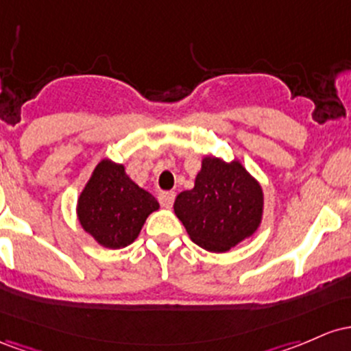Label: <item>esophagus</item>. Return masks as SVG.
<instances>
[{
  "label": "esophagus",
  "mask_w": 351,
  "mask_h": 351,
  "mask_svg": "<svg viewBox=\"0 0 351 351\" xmlns=\"http://www.w3.org/2000/svg\"><path fill=\"white\" fill-rule=\"evenodd\" d=\"M174 199H176V194L172 191L160 192L159 194V202L164 208H171L172 204H174Z\"/></svg>",
  "instance_id": "34e87169"
}]
</instances>
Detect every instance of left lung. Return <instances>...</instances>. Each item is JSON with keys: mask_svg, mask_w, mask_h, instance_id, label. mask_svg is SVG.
<instances>
[{"mask_svg": "<svg viewBox=\"0 0 351 351\" xmlns=\"http://www.w3.org/2000/svg\"><path fill=\"white\" fill-rule=\"evenodd\" d=\"M174 212L192 242L222 254L255 234L262 222L263 192L239 160L207 156L194 189L176 197Z\"/></svg>", "mask_w": 351, "mask_h": 351, "instance_id": "obj_1", "label": "left lung"}]
</instances>
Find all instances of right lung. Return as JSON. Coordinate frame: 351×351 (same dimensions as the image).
Wrapping results in <instances>:
<instances>
[{"instance_id":"add662e5","label":"right lung","mask_w":351,"mask_h":351,"mask_svg":"<svg viewBox=\"0 0 351 351\" xmlns=\"http://www.w3.org/2000/svg\"><path fill=\"white\" fill-rule=\"evenodd\" d=\"M159 208L156 197L125 174L123 164L101 160L77 199L81 227L106 249H123Z\"/></svg>"}]
</instances>
